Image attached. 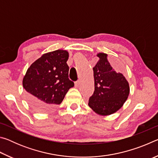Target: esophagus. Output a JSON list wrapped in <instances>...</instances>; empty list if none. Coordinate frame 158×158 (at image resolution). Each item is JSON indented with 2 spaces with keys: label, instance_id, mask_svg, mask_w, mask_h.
<instances>
[{
  "label": "esophagus",
  "instance_id": "34e87169",
  "mask_svg": "<svg viewBox=\"0 0 158 158\" xmlns=\"http://www.w3.org/2000/svg\"><path fill=\"white\" fill-rule=\"evenodd\" d=\"M79 84H80V81H79V80H78V81L74 82V85H75V87H79Z\"/></svg>",
  "mask_w": 158,
  "mask_h": 158
}]
</instances>
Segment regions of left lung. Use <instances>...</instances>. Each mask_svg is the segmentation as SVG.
Wrapping results in <instances>:
<instances>
[{
  "label": "left lung",
  "instance_id": "1",
  "mask_svg": "<svg viewBox=\"0 0 158 158\" xmlns=\"http://www.w3.org/2000/svg\"><path fill=\"white\" fill-rule=\"evenodd\" d=\"M97 56L100 59L93 68L95 90L89 105L96 114L108 116L122 107L129 95L130 86L123 74L111 66L106 53H99Z\"/></svg>",
  "mask_w": 158,
  "mask_h": 158
}]
</instances>
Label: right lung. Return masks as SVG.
<instances>
[{
	"mask_svg": "<svg viewBox=\"0 0 158 158\" xmlns=\"http://www.w3.org/2000/svg\"><path fill=\"white\" fill-rule=\"evenodd\" d=\"M69 53L56 50L44 53L26 71L23 79L26 98L35 110L45 113L62 102L74 82L68 78Z\"/></svg>",
	"mask_w": 158,
	"mask_h": 158,
	"instance_id": "obj_1",
	"label": "right lung"
}]
</instances>
